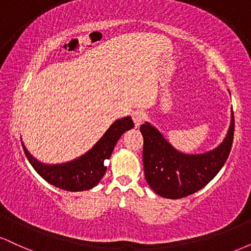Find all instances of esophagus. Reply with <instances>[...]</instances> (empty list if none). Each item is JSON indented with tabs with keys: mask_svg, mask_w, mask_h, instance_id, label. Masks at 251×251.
Segmentation results:
<instances>
[{
	"mask_svg": "<svg viewBox=\"0 0 251 251\" xmlns=\"http://www.w3.org/2000/svg\"><path fill=\"white\" fill-rule=\"evenodd\" d=\"M132 119H133L135 127H139L144 120H145V113L140 111V109H135V111L132 112Z\"/></svg>",
	"mask_w": 251,
	"mask_h": 251,
	"instance_id": "esophagus-1",
	"label": "esophagus"
}]
</instances>
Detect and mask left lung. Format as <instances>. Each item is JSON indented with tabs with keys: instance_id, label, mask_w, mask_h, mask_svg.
<instances>
[{
	"instance_id": "obj_1",
	"label": "left lung",
	"mask_w": 251,
	"mask_h": 251,
	"mask_svg": "<svg viewBox=\"0 0 251 251\" xmlns=\"http://www.w3.org/2000/svg\"><path fill=\"white\" fill-rule=\"evenodd\" d=\"M234 112L226 138L217 148L198 154L176 150L155 126H140L144 138L145 179L157 195L169 200L186 197L203 189L226 164L234 140Z\"/></svg>"
}]
</instances>
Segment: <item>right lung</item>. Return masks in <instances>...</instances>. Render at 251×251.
I'll return each instance as SVG.
<instances>
[{
	"label": "right lung",
	"mask_w": 251,
	"mask_h": 251,
	"mask_svg": "<svg viewBox=\"0 0 251 251\" xmlns=\"http://www.w3.org/2000/svg\"><path fill=\"white\" fill-rule=\"evenodd\" d=\"M133 127L134 124L131 117L116 120L92 149L66 163H41L29 153L24 142L22 146L31 166L46 181L66 191H86L94 188L103 177L107 170L105 160L111 158L114 146L123 133Z\"/></svg>",
	"instance_id": "obj_1"
}]
</instances>
